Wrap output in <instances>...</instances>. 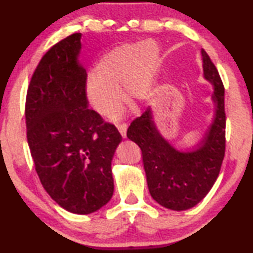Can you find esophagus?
Masks as SVG:
<instances>
[{
	"instance_id": "obj_1",
	"label": "esophagus",
	"mask_w": 253,
	"mask_h": 253,
	"mask_svg": "<svg viewBox=\"0 0 253 253\" xmlns=\"http://www.w3.org/2000/svg\"><path fill=\"white\" fill-rule=\"evenodd\" d=\"M119 132H121V135L123 136V138H125L126 137V131H127V125L126 124H121V125L117 126Z\"/></svg>"
}]
</instances>
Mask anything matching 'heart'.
Returning a JSON list of instances; mask_svg holds the SVG:
<instances>
[{
	"instance_id": "1",
	"label": "heart",
	"mask_w": 253,
	"mask_h": 253,
	"mask_svg": "<svg viewBox=\"0 0 253 253\" xmlns=\"http://www.w3.org/2000/svg\"><path fill=\"white\" fill-rule=\"evenodd\" d=\"M160 50L148 41L115 46L98 60L88 77L84 97L100 116L109 117L128 102L143 104L156 90Z\"/></svg>"
}]
</instances>
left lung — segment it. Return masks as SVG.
I'll use <instances>...</instances> for the list:
<instances>
[{"instance_id": "obj_1", "label": "left lung", "mask_w": 253, "mask_h": 253, "mask_svg": "<svg viewBox=\"0 0 253 253\" xmlns=\"http://www.w3.org/2000/svg\"><path fill=\"white\" fill-rule=\"evenodd\" d=\"M204 78L213 84V122L191 152L173 147L156 128L151 107L132 121L127 137L142 149L147 185L158 204L174 211L195 207L219 176L225 153L224 87L209 54L201 50Z\"/></svg>"}]
</instances>
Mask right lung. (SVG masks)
Returning <instances> with one entry per match:
<instances>
[{
	"label": "right lung",
	"instance_id": "1",
	"mask_svg": "<svg viewBox=\"0 0 253 253\" xmlns=\"http://www.w3.org/2000/svg\"><path fill=\"white\" fill-rule=\"evenodd\" d=\"M81 33L54 44L40 60L25 101L27 138L51 199L75 214H90L114 193L111 161L122 135L88 109Z\"/></svg>",
	"mask_w": 253,
	"mask_h": 253
}]
</instances>
